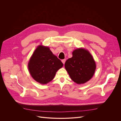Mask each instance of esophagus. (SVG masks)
<instances>
[{
    "label": "esophagus",
    "instance_id": "34e87169",
    "mask_svg": "<svg viewBox=\"0 0 121 121\" xmlns=\"http://www.w3.org/2000/svg\"><path fill=\"white\" fill-rule=\"evenodd\" d=\"M62 61V63H63V64H65V62H66V59H63V60H61Z\"/></svg>",
    "mask_w": 121,
    "mask_h": 121
}]
</instances>
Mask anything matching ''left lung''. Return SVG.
Segmentation results:
<instances>
[{"label":"left lung","mask_w":121,"mask_h":121,"mask_svg":"<svg viewBox=\"0 0 121 121\" xmlns=\"http://www.w3.org/2000/svg\"><path fill=\"white\" fill-rule=\"evenodd\" d=\"M65 69L71 79L77 84L89 80L96 69V63L88 50L78 48L73 52V57L65 62Z\"/></svg>","instance_id":"left-lung-1"}]
</instances>
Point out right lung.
I'll use <instances>...</instances> for the list:
<instances>
[{"label": "right lung", "instance_id": "obj_1", "mask_svg": "<svg viewBox=\"0 0 121 121\" xmlns=\"http://www.w3.org/2000/svg\"><path fill=\"white\" fill-rule=\"evenodd\" d=\"M63 66L62 62L48 47L40 46L31 57L28 69L32 78L43 84L52 81L56 72Z\"/></svg>", "mask_w": 121, "mask_h": 121}]
</instances>
